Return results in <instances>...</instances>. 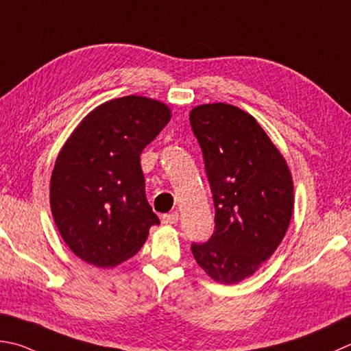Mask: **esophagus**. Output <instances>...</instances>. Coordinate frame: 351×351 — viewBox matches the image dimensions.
<instances>
[{"label": "esophagus", "mask_w": 351, "mask_h": 351, "mask_svg": "<svg viewBox=\"0 0 351 351\" xmlns=\"http://www.w3.org/2000/svg\"><path fill=\"white\" fill-rule=\"evenodd\" d=\"M178 221H180V215H178L176 211L162 216V223H166V225H175V223H178Z\"/></svg>", "instance_id": "1"}]
</instances>
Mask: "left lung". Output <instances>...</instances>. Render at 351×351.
Segmentation results:
<instances>
[{
  "label": "left lung",
  "instance_id": "1",
  "mask_svg": "<svg viewBox=\"0 0 351 351\" xmlns=\"http://www.w3.org/2000/svg\"><path fill=\"white\" fill-rule=\"evenodd\" d=\"M190 125L202 149L216 210L211 239L191 245V252L216 283L236 285L258 271L289 228L292 173L269 135L237 106H195Z\"/></svg>",
  "mask_w": 351,
  "mask_h": 351
}]
</instances>
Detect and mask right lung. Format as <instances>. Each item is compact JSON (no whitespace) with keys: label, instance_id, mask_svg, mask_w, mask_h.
<instances>
[{"label":"right lung","instance_id":"1","mask_svg":"<svg viewBox=\"0 0 351 351\" xmlns=\"http://www.w3.org/2000/svg\"><path fill=\"white\" fill-rule=\"evenodd\" d=\"M170 119L166 103L126 95L93 109L62 146L50 180L51 215L84 262H126L160 223L146 199L140 155Z\"/></svg>","mask_w":351,"mask_h":351}]
</instances>
